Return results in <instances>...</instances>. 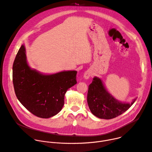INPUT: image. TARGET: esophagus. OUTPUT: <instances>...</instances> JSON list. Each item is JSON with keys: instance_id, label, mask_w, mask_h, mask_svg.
<instances>
[{"instance_id": "1", "label": "esophagus", "mask_w": 152, "mask_h": 152, "mask_svg": "<svg viewBox=\"0 0 152 152\" xmlns=\"http://www.w3.org/2000/svg\"><path fill=\"white\" fill-rule=\"evenodd\" d=\"M92 76V73L90 70H87L86 71L85 73H84V75H83V77L85 79H89L91 76Z\"/></svg>"}]
</instances>
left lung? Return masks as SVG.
Masks as SVG:
<instances>
[{
  "label": "left lung",
  "mask_w": 152,
  "mask_h": 152,
  "mask_svg": "<svg viewBox=\"0 0 152 152\" xmlns=\"http://www.w3.org/2000/svg\"><path fill=\"white\" fill-rule=\"evenodd\" d=\"M135 99L132 103H123L115 100L106 90L100 79L94 77L88 86L87 102L92 114L102 119H112L115 118L131 107L135 102Z\"/></svg>",
  "instance_id": "8db88e82"
}]
</instances>
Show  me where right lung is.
<instances>
[{
  "label": "right lung",
  "instance_id": "right-lung-1",
  "mask_svg": "<svg viewBox=\"0 0 152 152\" xmlns=\"http://www.w3.org/2000/svg\"><path fill=\"white\" fill-rule=\"evenodd\" d=\"M76 75V71H67L44 75L31 69L23 45L18 51L12 66V82L18 100L32 114L42 118L60 112L65 94L77 83Z\"/></svg>",
  "mask_w": 152,
  "mask_h": 152
}]
</instances>
